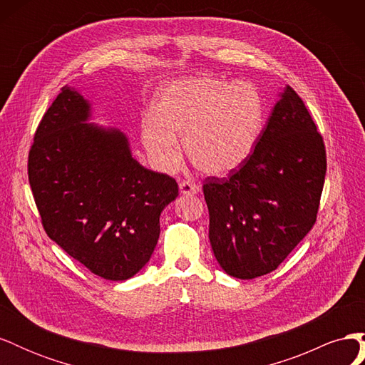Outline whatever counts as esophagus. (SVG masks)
Wrapping results in <instances>:
<instances>
[{
	"label": "esophagus",
	"instance_id": "34e87169",
	"mask_svg": "<svg viewBox=\"0 0 365 365\" xmlns=\"http://www.w3.org/2000/svg\"><path fill=\"white\" fill-rule=\"evenodd\" d=\"M180 192L182 195H196L200 192V185L192 182L190 180H184L180 182Z\"/></svg>",
	"mask_w": 365,
	"mask_h": 365
}]
</instances>
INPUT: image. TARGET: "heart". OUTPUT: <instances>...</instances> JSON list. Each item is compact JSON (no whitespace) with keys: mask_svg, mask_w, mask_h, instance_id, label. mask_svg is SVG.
<instances>
[{"mask_svg":"<svg viewBox=\"0 0 365 365\" xmlns=\"http://www.w3.org/2000/svg\"><path fill=\"white\" fill-rule=\"evenodd\" d=\"M263 98L250 82L202 74L163 86L153 114L141 121V138L161 170H173L184 150L196 169L222 176L252 153L263 128Z\"/></svg>","mask_w":365,"mask_h":365,"instance_id":"obj_1","label":"heart"}]
</instances>
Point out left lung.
I'll use <instances>...</instances> for the list:
<instances>
[{"label":"left lung","instance_id":"obj_1","mask_svg":"<svg viewBox=\"0 0 365 365\" xmlns=\"http://www.w3.org/2000/svg\"><path fill=\"white\" fill-rule=\"evenodd\" d=\"M326 168L323 137L288 86L250 158L228 178L204 181L210 244L227 274L248 280L277 269L315 224Z\"/></svg>","mask_w":365,"mask_h":365}]
</instances>
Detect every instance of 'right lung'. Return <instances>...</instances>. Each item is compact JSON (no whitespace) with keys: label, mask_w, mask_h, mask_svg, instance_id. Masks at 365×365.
<instances>
[{"label":"right lung","mask_w":365,"mask_h":365,"mask_svg":"<svg viewBox=\"0 0 365 365\" xmlns=\"http://www.w3.org/2000/svg\"><path fill=\"white\" fill-rule=\"evenodd\" d=\"M88 117L85 98L63 86L35 132L29 182L48 237L98 277L126 280L149 262L178 184L132 158L120 130Z\"/></svg>","instance_id":"right-lung-1"}]
</instances>
